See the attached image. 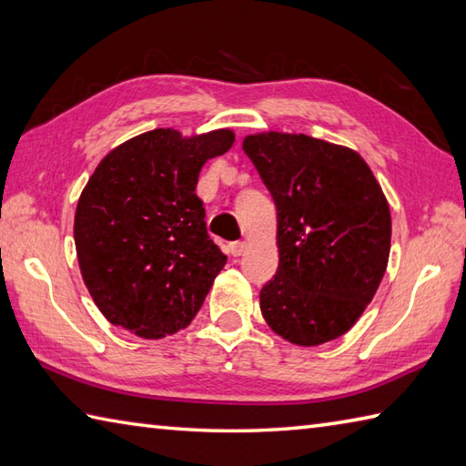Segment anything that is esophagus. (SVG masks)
<instances>
[{
	"mask_svg": "<svg viewBox=\"0 0 466 466\" xmlns=\"http://www.w3.org/2000/svg\"><path fill=\"white\" fill-rule=\"evenodd\" d=\"M247 243L245 241H233L229 243V253L233 255V258H239V255H243Z\"/></svg>",
	"mask_w": 466,
	"mask_h": 466,
	"instance_id": "obj_1",
	"label": "esophagus"
}]
</instances>
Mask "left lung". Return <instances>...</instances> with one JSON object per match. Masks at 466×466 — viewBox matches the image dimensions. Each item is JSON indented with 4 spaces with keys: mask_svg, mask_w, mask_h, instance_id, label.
I'll return each instance as SVG.
<instances>
[{
    "mask_svg": "<svg viewBox=\"0 0 466 466\" xmlns=\"http://www.w3.org/2000/svg\"><path fill=\"white\" fill-rule=\"evenodd\" d=\"M243 150L278 208L279 265L259 293L265 321L306 348L339 338L384 278L392 221L382 188L356 150L308 135H249Z\"/></svg>",
    "mask_w": 466,
    "mask_h": 466,
    "instance_id": "obj_1",
    "label": "left lung"
}]
</instances>
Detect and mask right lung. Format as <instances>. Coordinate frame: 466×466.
I'll return each instance as SVG.
<instances>
[{
	"mask_svg": "<svg viewBox=\"0 0 466 466\" xmlns=\"http://www.w3.org/2000/svg\"><path fill=\"white\" fill-rule=\"evenodd\" d=\"M235 135L157 128L104 157L84 187L74 241L84 283L110 324L147 339L187 328L225 268L197 180Z\"/></svg>",
	"mask_w": 466,
	"mask_h": 466,
	"instance_id": "add662e5",
	"label": "right lung"
}]
</instances>
